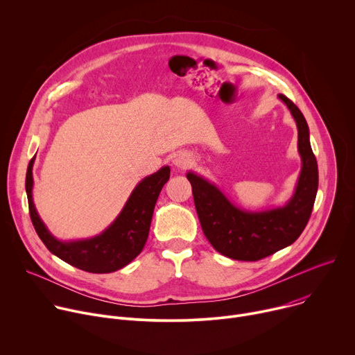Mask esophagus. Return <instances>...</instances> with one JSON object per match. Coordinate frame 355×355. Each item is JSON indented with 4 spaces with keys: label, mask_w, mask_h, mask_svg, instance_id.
<instances>
[{
    "label": "esophagus",
    "mask_w": 355,
    "mask_h": 355,
    "mask_svg": "<svg viewBox=\"0 0 355 355\" xmlns=\"http://www.w3.org/2000/svg\"><path fill=\"white\" fill-rule=\"evenodd\" d=\"M191 156L188 153H184V151H180V153L174 155L173 157V164L178 168H187L191 164Z\"/></svg>",
    "instance_id": "34e87169"
}]
</instances>
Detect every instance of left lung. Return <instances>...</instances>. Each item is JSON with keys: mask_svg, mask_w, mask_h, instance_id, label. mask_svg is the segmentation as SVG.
I'll return each mask as SVG.
<instances>
[{"mask_svg": "<svg viewBox=\"0 0 355 355\" xmlns=\"http://www.w3.org/2000/svg\"><path fill=\"white\" fill-rule=\"evenodd\" d=\"M278 98L296 122L302 160L293 195L284 207L267 211L237 208L215 184L193 171L187 173L204 234L216 251L233 260L257 261L291 245L306 227L313 209L319 173L311 147L309 126L289 98L282 94Z\"/></svg>", "mask_w": 355, "mask_h": 355, "instance_id": "8db88e82", "label": "left lung"}]
</instances>
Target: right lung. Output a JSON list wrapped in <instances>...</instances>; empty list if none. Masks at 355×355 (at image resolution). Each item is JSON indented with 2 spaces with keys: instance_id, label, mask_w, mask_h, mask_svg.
<instances>
[{
  "instance_id": "right-lung-1",
  "label": "right lung",
  "mask_w": 355,
  "mask_h": 355,
  "mask_svg": "<svg viewBox=\"0 0 355 355\" xmlns=\"http://www.w3.org/2000/svg\"><path fill=\"white\" fill-rule=\"evenodd\" d=\"M33 163L35 157L29 162L25 181L29 215L37 236L52 254L76 268L92 274L118 271L140 254L148 236L157 198L170 178L168 166L143 178L135 187L121 214L103 233L91 239L63 241L49 232L35 208L32 198Z\"/></svg>"
}]
</instances>
